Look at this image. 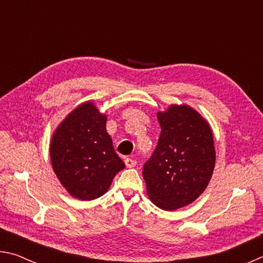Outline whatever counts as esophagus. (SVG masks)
<instances>
[{
    "label": "esophagus",
    "instance_id": "34e87169",
    "mask_svg": "<svg viewBox=\"0 0 263 263\" xmlns=\"http://www.w3.org/2000/svg\"><path fill=\"white\" fill-rule=\"evenodd\" d=\"M137 164V161L135 159H132V158H125V166L127 167V168H132V167H135Z\"/></svg>",
    "mask_w": 263,
    "mask_h": 263
}]
</instances>
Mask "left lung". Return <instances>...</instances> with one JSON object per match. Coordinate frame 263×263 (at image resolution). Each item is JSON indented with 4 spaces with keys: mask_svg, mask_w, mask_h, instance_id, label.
<instances>
[{
    "mask_svg": "<svg viewBox=\"0 0 263 263\" xmlns=\"http://www.w3.org/2000/svg\"><path fill=\"white\" fill-rule=\"evenodd\" d=\"M158 145L145 162L147 195L158 208L173 211L193 203L210 182L216 162L209 124L188 105L158 114Z\"/></svg>",
    "mask_w": 263,
    "mask_h": 263,
    "instance_id": "8db88e82",
    "label": "left lung"
}]
</instances>
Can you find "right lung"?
Segmentation results:
<instances>
[{
	"label": "right lung",
	"mask_w": 263,
	"mask_h": 263,
	"mask_svg": "<svg viewBox=\"0 0 263 263\" xmlns=\"http://www.w3.org/2000/svg\"><path fill=\"white\" fill-rule=\"evenodd\" d=\"M106 118L91 102L73 110L51 141V162L68 193L81 201L99 198L125 164L116 154Z\"/></svg>",
	"instance_id": "right-lung-1"
}]
</instances>
